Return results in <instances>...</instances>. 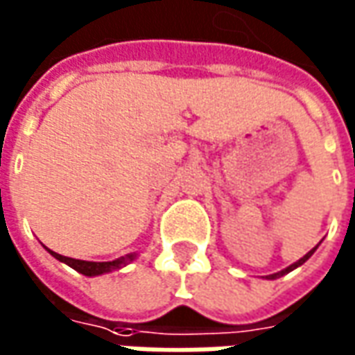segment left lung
<instances>
[{
	"label": "left lung",
	"mask_w": 355,
	"mask_h": 355,
	"mask_svg": "<svg viewBox=\"0 0 355 355\" xmlns=\"http://www.w3.org/2000/svg\"><path fill=\"white\" fill-rule=\"evenodd\" d=\"M315 250H317V247L313 248V250H309V252H307V254H305L303 259H299L297 262H293L291 266H288V268H284V270H279V272H276V274H270V276H266V278H268V279H276V278H279V276H284V274H288V272H291V270H295V268H297V266H301V264H303L305 260H309L311 254H313Z\"/></svg>",
	"instance_id": "left-lung-1"
}]
</instances>
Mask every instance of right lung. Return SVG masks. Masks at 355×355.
Wrapping results in <instances>:
<instances>
[{"mask_svg": "<svg viewBox=\"0 0 355 355\" xmlns=\"http://www.w3.org/2000/svg\"><path fill=\"white\" fill-rule=\"evenodd\" d=\"M48 252L54 259L64 262L67 266H71V268L77 270L83 276H101V274H107V272H112V270H120L122 266H126L128 262H132V260L136 259V254H126V257H120V259L110 260V262H89V260H77L69 259V257H62V254H58V252L50 250V248H48Z\"/></svg>", "mask_w": 355, "mask_h": 355, "instance_id": "obj_1", "label": "right lung"}]
</instances>
